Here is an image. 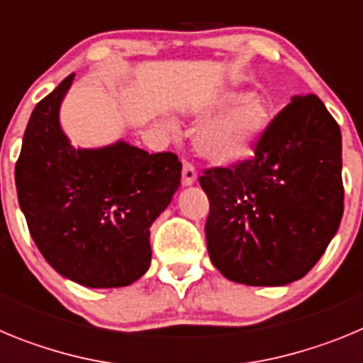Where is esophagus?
<instances>
[{
	"mask_svg": "<svg viewBox=\"0 0 363 363\" xmlns=\"http://www.w3.org/2000/svg\"><path fill=\"white\" fill-rule=\"evenodd\" d=\"M196 182V169H194V165L189 162H184V171H182V184L185 185V187H189V185H192Z\"/></svg>",
	"mask_w": 363,
	"mask_h": 363,
	"instance_id": "esophagus-1",
	"label": "esophagus"
}]
</instances>
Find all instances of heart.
Segmentation results:
<instances>
[{
  "label": "heart",
  "instance_id": "obj_1",
  "mask_svg": "<svg viewBox=\"0 0 363 363\" xmlns=\"http://www.w3.org/2000/svg\"><path fill=\"white\" fill-rule=\"evenodd\" d=\"M243 91H225L196 108L200 116L236 104L198 130L196 147L203 158L216 163H234L249 158L271 121V107L262 96L243 98Z\"/></svg>",
  "mask_w": 363,
  "mask_h": 363
}]
</instances>
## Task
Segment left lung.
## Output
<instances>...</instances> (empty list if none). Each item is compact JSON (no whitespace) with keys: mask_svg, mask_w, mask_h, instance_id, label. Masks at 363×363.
Here are the masks:
<instances>
[{"mask_svg":"<svg viewBox=\"0 0 363 363\" xmlns=\"http://www.w3.org/2000/svg\"><path fill=\"white\" fill-rule=\"evenodd\" d=\"M214 267L230 281L277 287L322 258L344 214L342 134L322 99L294 96L255 156L203 171Z\"/></svg>","mask_w":363,"mask_h":363,"instance_id":"left-lung-1","label":"left lung"}]
</instances>
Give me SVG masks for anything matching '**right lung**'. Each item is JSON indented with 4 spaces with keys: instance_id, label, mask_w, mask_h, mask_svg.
<instances>
[{
    "instance_id": "right-lung-1",
    "label": "right lung",
    "mask_w": 363,
    "mask_h": 363,
    "mask_svg": "<svg viewBox=\"0 0 363 363\" xmlns=\"http://www.w3.org/2000/svg\"><path fill=\"white\" fill-rule=\"evenodd\" d=\"M74 74L32 111L16 162V189L28 230L62 277L92 289L125 287L150 265V225L179 187L172 152L116 142L79 149L60 125Z\"/></svg>"
}]
</instances>
